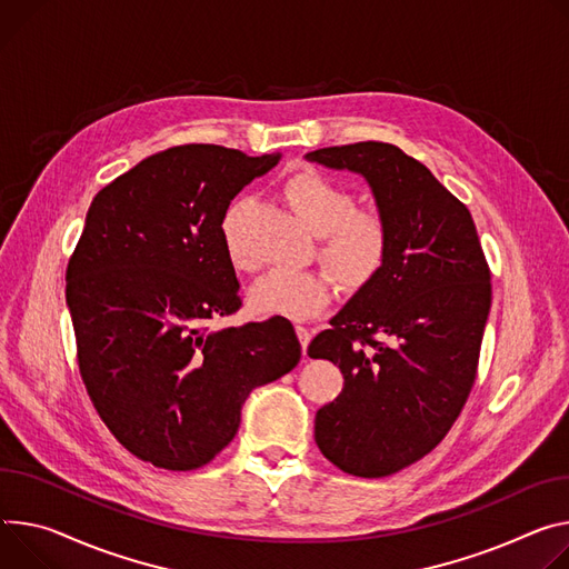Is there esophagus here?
<instances>
[{
  "instance_id": "34e87169",
  "label": "esophagus",
  "mask_w": 569,
  "mask_h": 569,
  "mask_svg": "<svg viewBox=\"0 0 569 569\" xmlns=\"http://www.w3.org/2000/svg\"><path fill=\"white\" fill-rule=\"evenodd\" d=\"M297 338H299V342H301V349H303V353H306V349H308V342H311V331H308L306 327H297Z\"/></svg>"
}]
</instances>
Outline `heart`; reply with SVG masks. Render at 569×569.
Instances as JSON below:
<instances>
[{
	"label": "heart",
	"instance_id": "obj_1",
	"mask_svg": "<svg viewBox=\"0 0 569 569\" xmlns=\"http://www.w3.org/2000/svg\"><path fill=\"white\" fill-rule=\"evenodd\" d=\"M283 197L292 213L320 236V258L347 288L366 286L379 274L390 244L388 224L381 213L356 209L351 190L313 170L288 177ZM244 213L247 199H233L220 224L227 253L238 270L253 268L238 240ZM333 297V277L318 270H272L251 288V306L258 313L295 322L320 316Z\"/></svg>",
	"mask_w": 569,
	"mask_h": 569
}]
</instances>
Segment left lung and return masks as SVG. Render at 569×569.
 <instances>
[{"instance_id":"1","label":"left lung","mask_w":569,"mask_h":569,"mask_svg":"<svg viewBox=\"0 0 569 569\" xmlns=\"http://www.w3.org/2000/svg\"><path fill=\"white\" fill-rule=\"evenodd\" d=\"M306 161L363 177L390 233L379 274L308 345L345 377L316 416L320 451L347 475L379 479L436 449L468 401L490 268L468 206L399 147H325Z\"/></svg>"}]
</instances>
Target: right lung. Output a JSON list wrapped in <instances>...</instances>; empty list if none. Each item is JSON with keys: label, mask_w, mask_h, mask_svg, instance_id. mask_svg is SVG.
<instances>
[{"label": "right lung", "mask_w": 569, "mask_h": 569, "mask_svg": "<svg viewBox=\"0 0 569 569\" xmlns=\"http://www.w3.org/2000/svg\"><path fill=\"white\" fill-rule=\"evenodd\" d=\"M281 153L181 144L101 188L68 263L79 372L111 433L140 460L186 472L238 433L258 386L301 345L286 318L209 329L240 308L222 216Z\"/></svg>", "instance_id": "right-lung-1"}]
</instances>
